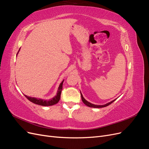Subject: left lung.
Instances as JSON below:
<instances>
[{
	"instance_id": "1",
	"label": "left lung",
	"mask_w": 149,
	"mask_h": 149,
	"mask_svg": "<svg viewBox=\"0 0 149 149\" xmlns=\"http://www.w3.org/2000/svg\"><path fill=\"white\" fill-rule=\"evenodd\" d=\"M81 96L82 101H83V103L84 104H86V106H88V107H94V108H101V107H106V106H109V104H111V103L113 102L116 100H116H113V101H111L110 102H108V103L106 104H104V105H96V104H93L90 103V102H89L88 101H87L83 97V95H82V94H81Z\"/></svg>"
}]
</instances>
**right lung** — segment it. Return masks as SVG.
<instances>
[{
  "instance_id": "add662e5",
  "label": "right lung",
  "mask_w": 149,
  "mask_h": 149,
  "mask_svg": "<svg viewBox=\"0 0 149 149\" xmlns=\"http://www.w3.org/2000/svg\"><path fill=\"white\" fill-rule=\"evenodd\" d=\"M19 52H18V53H19ZM63 81H64V80L61 83V84H60V86H59V88H58V89L56 96L54 97L53 98H52V100H49L47 101V100H42V99H37L35 97H29V96H27L26 95H25V96L30 101H31V102H33L34 104H36L43 106H53L59 102V101L60 100L61 93V91L63 89Z\"/></svg>"
}]
</instances>
